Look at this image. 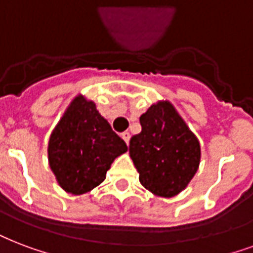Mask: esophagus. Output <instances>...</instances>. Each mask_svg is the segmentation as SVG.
I'll return each instance as SVG.
<instances>
[{
	"mask_svg": "<svg viewBox=\"0 0 253 253\" xmlns=\"http://www.w3.org/2000/svg\"><path fill=\"white\" fill-rule=\"evenodd\" d=\"M122 138H123V140H125L127 144H128V142H130V132H128V131H125V132H122Z\"/></svg>",
	"mask_w": 253,
	"mask_h": 253,
	"instance_id": "esophagus-1",
	"label": "esophagus"
}]
</instances>
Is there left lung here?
<instances>
[{
  "mask_svg": "<svg viewBox=\"0 0 253 253\" xmlns=\"http://www.w3.org/2000/svg\"><path fill=\"white\" fill-rule=\"evenodd\" d=\"M140 126L128 150L142 186L163 198L178 195L198 171L199 140L169 102L152 105L140 117Z\"/></svg>",
  "mask_w": 253,
  "mask_h": 253,
  "instance_id": "obj_1",
  "label": "left lung"
}]
</instances>
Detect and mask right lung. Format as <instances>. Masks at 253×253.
Returning <instances> with one entry per match:
<instances>
[{"mask_svg":"<svg viewBox=\"0 0 253 253\" xmlns=\"http://www.w3.org/2000/svg\"><path fill=\"white\" fill-rule=\"evenodd\" d=\"M47 151L59 186L81 195L105 180L114 159L127 151V144L96 111L94 102L77 96L54 128Z\"/></svg>","mask_w":253,"mask_h":253,"instance_id":"add662e5","label":"right lung"}]
</instances>
